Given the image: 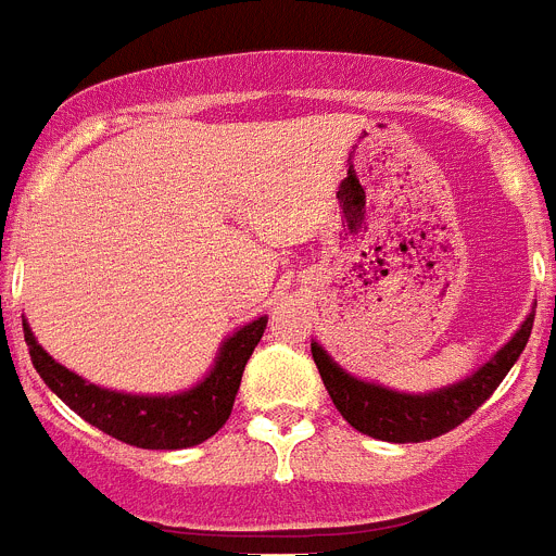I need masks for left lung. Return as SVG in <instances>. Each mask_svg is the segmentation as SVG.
Listing matches in <instances>:
<instances>
[{"label": "left lung", "instance_id": "1", "mask_svg": "<svg viewBox=\"0 0 556 556\" xmlns=\"http://www.w3.org/2000/svg\"><path fill=\"white\" fill-rule=\"evenodd\" d=\"M531 325L534 311L486 365H480L472 376L455 384L438 387L429 393H399L376 381L356 379L342 365H336L319 342H311V353L336 409L350 427L390 444H421L464 424L501 387L529 342Z\"/></svg>", "mask_w": 556, "mask_h": 556}]
</instances>
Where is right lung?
I'll use <instances>...</instances> for the list:
<instances>
[{
    "mask_svg": "<svg viewBox=\"0 0 556 556\" xmlns=\"http://www.w3.org/2000/svg\"><path fill=\"white\" fill-rule=\"evenodd\" d=\"M265 321H268V316H260V319L242 325L240 330L228 336L217 350L212 370L184 393L135 395L90 384L78 372L59 365L48 350L36 342L30 325L22 316L33 367L45 379V384L73 413L81 415L84 421L98 427L106 435L118 438L124 444L141 446V450L198 446L228 421L237 390H240L242 370H245V362L254 353L256 342L263 339Z\"/></svg>",
    "mask_w": 556,
    "mask_h": 556,
    "instance_id": "add662e5",
    "label": "right lung"
}]
</instances>
